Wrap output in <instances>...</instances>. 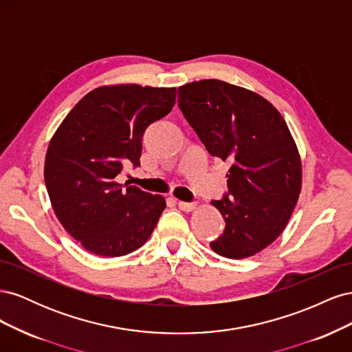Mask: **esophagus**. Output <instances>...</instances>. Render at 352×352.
<instances>
[{"label":"esophagus","mask_w":352,"mask_h":352,"mask_svg":"<svg viewBox=\"0 0 352 352\" xmlns=\"http://www.w3.org/2000/svg\"><path fill=\"white\" fill-rule=\"evenodd\" d=\"M177 207L182 210V211H192L197 204L195 202H184V201H177Z\"/></svg>","instance_id":"1"}]
</instances>
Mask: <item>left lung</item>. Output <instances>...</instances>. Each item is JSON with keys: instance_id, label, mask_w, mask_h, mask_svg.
<instances>
[{"instance_id": "left-lung-1", "label": "left lung", "mask_w": 352, "mask_h": 352, "mask_svg": "<svg viewBox=\"0 0 352 352\" xmlns=\"http://www.w3.org/2000/svg\"><path fill=\"white\" fill-rule=\"evenodd\" d=\"M177 94L206 150L230 164L228 192L211 201L226 226L210 247L228 258L251 257L283 232L301 192L292 135L267 100L228 82L198 80Z\"/></svg>"}]
</instances>
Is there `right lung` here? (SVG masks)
Instances as JSON below:
<instances>
[{
	"label": "right lung",
	"mask_w": 352,
	"mask_h": 352,
	"mask_svg": "<svg viewBox=\"0 0 352 352\" xmlns=\"http://www.w3.org/2000/svg\"><path fill=\"white\" fill-rule=\"evenodd\" d=\"M176 88L101 87L74 105L50 142L45 185L70 236L101 257H120L148 241L166 208L162 195L122 185L124 166L140 167L142 135L172 111Z\"/></svg>",
	"instance_id": "obj_1"
}]
</instances>
